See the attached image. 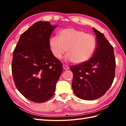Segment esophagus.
I'll return each mask as SVG.
<instances>
[{
	"instance_id": "34e87169",
	"label": "esophagus",
	"mask_w": 126,
	"mask_h": 126,
	"mask_svg": "<svg viewBox=\"0 0 126 126\" xmlns=\"http://www.w3.org/2000/svg\"><path fill=\"white\" fill-rule=\"evenodd\" d=\"M63 68L64 70H68L69 69V67L68 66L66 65V64H63Z\"/></svg>"
}]
</instances>
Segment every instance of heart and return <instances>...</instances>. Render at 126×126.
<instances>
[{
	"mask_svg": "<svg viewBox=\"0 0 126 126\" xmlns=\"http://www.w3.org/2000/svg\"><path fill=\"white\" fill-rule=\"evenodd\" d=\"M49 46L56 58H62L67 50L66 59L80 64L93 57L96 49L97 42L91 34L69 28L61 30L58 37H52L49 40Z\"/></svg>",
	"mask_w": 126,
	"mask_h": 126,
	"instance_id": "b5f03b06",
	"label": "heart"
}]
</instances>
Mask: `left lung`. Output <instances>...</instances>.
<instances>
[{
	"label": "left lung",
	"mask_w": 126,
	"mask_h": 126,
	"mask_svg": "<svg viewBox=\"0 0 126 126\" xmlns=\"http://www.w3.org/2000/svg\"><path fill=\"white\" fill-rule=\"evenodd\" d=\"M97 47L93 56L85 63L72 66V88L76 96L92 100L104 95L113 82L116 61L113 48L103 33L93 28Z\"/></svg>",
	"instance_id": "obj_1"
}]
</instances>
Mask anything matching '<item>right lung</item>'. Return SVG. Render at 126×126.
Returning a JSON list of instances; mask_svg holds the SVG:
<instances>
[{
	"instance_id": "add662e5",
	"label": "right lung",
	"mask_w": 126,
	"mask_h": 126,
	"mask_svg": "<svg viewBox=\"0 0 126 126\" xmlns=\"http://www.w3.org/2000/svg\"><path fill=\"white\" fill-rule=\"evenodd\" d=\"M49 21H37L21 34L13 52L11 70L18 91L28 100L47 101L55 94L63 64L53 55L49 46L57 27Z\"/></svg>"
}]
</instances>
